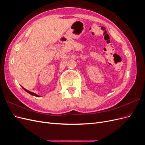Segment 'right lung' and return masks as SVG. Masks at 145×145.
I'll return each instance as SVG.
<instances>
[{
    "label": "right lung",
    "mask_w": 145,
    "mask_h": 145,
    "mask_svg": "<svg viewBox=\"0 0 145 145\" xmlns=\"http://www.w3.org/2000/svg\"><path fill=\"white\" fill-rule=\"evenodd\" d=\"M23 88V87H22ZM24 88V90H25L27 92V93H28L29 94H31V95H34V96H36V97H39V96L38 95H37V94H34V93H32V92H30V91H28V90H27L26 89H25L24 88Z\"/></svg>",
    "instance_id": "obj_1"
}]
</instances>
